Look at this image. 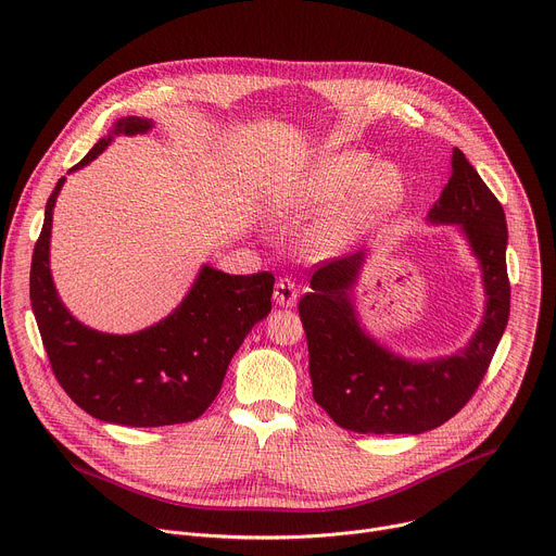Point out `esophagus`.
<instances>
[{
    "label": "esophagus",
    "mask_w": 556,
    "mask_h": 556,
    "mask_svg": "<svg viewBox=\"0 0 556 556\" xmlns=\"http://www.w3.org/2000/svg\"><path fill=\"white\" fill-rule=\"evenodd\" d=\"M275 301L281 305V307H292L296 303V296H299V290L294 286V281L290 279H279L275 283V292H273Z\"/></svg>",
    "instance_id": "obj_1"
}]
</instances>
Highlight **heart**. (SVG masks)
Wrapping results in <instances>:
<instances>
[{"instance_id": "heart-1", "label": "heart", "mask_w": 556, "mask_h": 556, "mask_svg": "<svg viewBox=\"0 0 556 556\" xmlns=\"http://www.w3.org/2000/svg\"><path fill=\"white\" fill-rule=\"evenodd\" d=\"M407 195L403 169L378 163L365 151L341 149L312 157L296 172L277 193L275 211L288 219L321 217L309 228L305 249L332 260L399 215Z\"/></svg>"}]
</instances>
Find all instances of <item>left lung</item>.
Returning a JSON list of instances; mask_svg holds the SVG:
<instances>
[{
	"label": "left lung",
	"instance_id": "left-lung-1",
	"mask_svg": "<svg viewBox=\"0 0 556 556\" xmlns=\"http://www.w3.org/2000/svg\"><path fill=\"white\" fill-rule=\"evenodd\" d=\"M433 226H457L478 260L484 316L468 343L448 356L407 358L361 324L354 288L369 251L324 264L299 301L312 395L330 418L356 433H425L453 418L482 382L510 314L508 228L497 198L455 147L451 178L429 208Z\"/></svg>",
	"mask_w": 556,
	"mask_h": 556
}]
</instances>
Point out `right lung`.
Segmentation results:
<instances>
[{"mask_svg": "<svg viewBox=\"0 0 556 556\" xmlns=\"http://www.w3.org/2000/svg\"><path fill=\"white\" fill-rule=\"evenodd\" d=\"M153 129L151 118H118L67 174L88 167L116 136ZM65 178L48 198L33 253L30 301L52 371L92 418L123 427H167L200 418L215 401L232 354L273 303L270 273L228 275L204 264L193 286L157 324L131 332H99L61 301L50 273L52 211Z\"/></svg>", "mask_w": 556, "mask_h": 556, "instance_id": "right-lung-1", "label": "right lung"}]
</instances>
